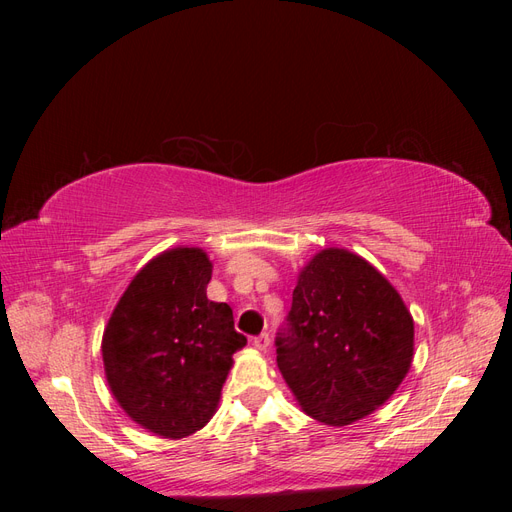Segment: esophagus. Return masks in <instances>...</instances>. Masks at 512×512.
<instances>
[{"label": "esophagus", "mask_w": 512, "mask_h": 512, "mask_svg": "<svg viewBox=\"0 0 512 512\" xmlns=\"http://www.w3.org/2000/svg\"><path fill=\"white\" fill-rule=\"evenodd\" d=\"M269 344H271V337H269V333H260V335H256V337H254V346H256L258 350H267V348H269Z\"/></svg>", "instance_id": "obj_1"}]
</instances>
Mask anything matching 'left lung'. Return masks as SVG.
<instances>
[{
	"label": "left lung",
	"instance_id": "1",
	"mask_svg": "<svg viewBox=\"0 0 512 512\" xmlns=\"http://www.w3.org/2000/svg\"><path fill=\"white\" fill-rule=\"evenodd\" d=\"M414 322L397 290L361 256L322 250L301 271L277 331V367L301 408L350 425L389 399L408 374Z\"/></svg>",
	"mask_w": 512,
	"mask_h": 512
}]
</instances>
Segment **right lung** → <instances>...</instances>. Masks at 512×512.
Listing matches in <instances>:
<instances>
[{"mask_svg": "<svg viewBox=\"0 0 512 512\" xmlns=\"http://www.w3.org/2000/svg\"><path fill=\"white\" fill-rule=\"evenodd\" d=\"M211 262L177 247L136 273L102 339L106 380L132 421L164 438L209 423L232 354L247 344L228 303L207 299Z\"/></svg>", "mask_w": 512, "mask_h": 512, "instance_id": "right-lung-1", "label": "right lung"}]
</instances>
